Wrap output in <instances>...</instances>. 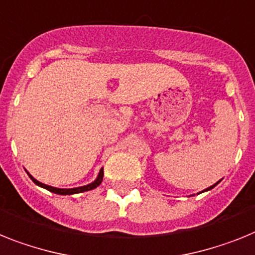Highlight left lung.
Returning a JSON list of instances; mask_svg holds the SVG:
<instances>
[{"instance_id": "obj_1", "label": "left lung", "mask_w": 255, "mask_h": 255, "mask_svg": "<svg viewBox=\"0 0 255 255\" xmlns=\"http://www.w3.org/2000/svg\"><path fill=\"white\" fill-rule=\"evenodd\" d=\"M219 181H220V180H219ZM219 181H218V183H215V184H214V185H211V187H209V188H207V189L202 190V192H206V190H210V189H213V188L215 187V185H218V184H219Z\"/></svg>"}]
</instances>
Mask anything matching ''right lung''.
<instances>
[{
    "label": "right lung",
    "instance_id": "add662e5",
    "mask_svg": "<svg viewBox=\"0 0 255 255\" xmlns=\"http://www.w3.org/2000/svg\"><path fill=\"white\" fill-rule=\"evenodd\" d=\"M28 174V176L31 177L32 181L36 184V185H38V187L44 188V189L49 190V192H53V193H57V194H63V196H66V194H75V193H81V192H87V190H92L95 189V188H97L100 184L102 183V179H104V168H101L100 170V174H98L97 179H96L93 183L88 184V185H83V187H78V188H70V189H62V188H55V187H50V185H46V184H42L40 183L38 180H36L35 177L32 176V175H29V172H27Z\"/></svg>",
    "mask_w": 255,
    "mask_h": 255
}]
</instances>
